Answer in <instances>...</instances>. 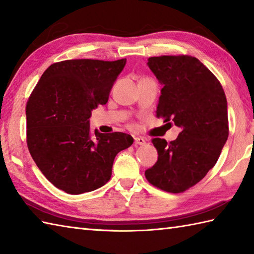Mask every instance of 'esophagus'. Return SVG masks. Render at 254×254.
<instances>
[{"instance_id": "1", "label": "esophagus", "mask_w": 254, "mask_h": 254, "mask_svg": "<svg viewBox=\"0 0 254 254\" xmlns=\"http://www.w3.org/2000/svg\"><path fill=\"white\" fill-rule=\"evenodd\" d=\"M145 143H146V141H145L144 137H141V136L134 137V144L135 145H144Z\"/></svg>"}]
</instances>
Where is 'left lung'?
Instances as JSON below:
<instances>
[{
    "label": "left lung",
    "mask_w": 254,
    "mask_h": 254,
    "mask_svg": "<svg viewBox=\"0 0 254 254\" xmlns=\"http://www.w3.org/2000/svg\"><path fill=\"white\" fill-rule=\"evenodd\" d=\"M147 65L163 85L157 117L172 121L181 132L170 143L152 139L158 159L145 177L161 190L180 193L216 164L229 133L227 99L218 79L196 58L154 57Z\"/></svg>",
    "instance_id": "1"
}]
</instances>
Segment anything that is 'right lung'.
<instances>
[{
    "instance_id": "obj_1",
    "label": "right lung",
    "mask_w": 254,
    "mask_h": 254,
    "mask_svg": "<svg viewBox=\"0 0 254 254\" xmlns=\"http://www.w3.org/2000/svg\"><path fill=\"white\" fill-rule=\"evenodd\" d=\"M127 59H80L52 64L27 101V145L38 168L68 194L94 191L109 181L113 160L130 147L127 133L90 131L89 118L106 105Z\"/></svg>"
}]
</instances>
